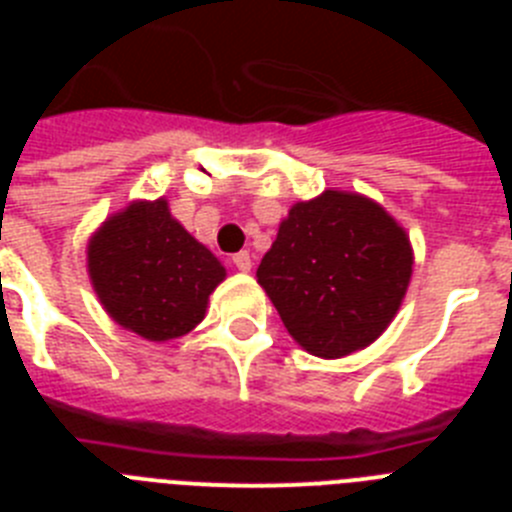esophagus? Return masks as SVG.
<instances>
[{
    "mask_svg": "<svg viewBox=\"0 0 512 512\" xmlns=\"http://www.w3.org/2000/svg\"><path fill=\"white\" fill-rule=\"evenodd\" d=\"M233 266H235V269H238V271H243V274H246V271H251V266H253L251 253H248V251L235 253V256H233Z\"/></svg>",
    "mask_w": 512,
    "mask_h": 512,
    "instance_id": "1",
    "label": "esophagus"
}]
</instances>
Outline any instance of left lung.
Masks as SVG:
<instances>
[{
    "mask_svg": "<svg viewBox=\"0 0 512 512\" xmlns=\"http://www.w3.org/2000/svg\"><path fill=\"white\" fill-rule=\"evenodd\" d=\"M413 264L410 235L379 202L325 189L289 207L256 279L307 354L341 359L390 328Z\"/></svg>",
    "mask_w": 512,
    "mask_h": 512,
    "instance_id": "left-lung-1",
    "label": "left lung"
}]
</instances>
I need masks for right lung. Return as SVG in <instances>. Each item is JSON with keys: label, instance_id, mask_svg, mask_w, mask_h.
Instances as JSON below:
<instances>
[{"label": "right lung", "instance_id": "obj_1", "mask_svg": "<svg viewBox=\"0 0 512 512\" xmlns=\"http://www.w3.org/2000/svg\"><path fill=\"white\" fill-rule=\"evenodd\" d=\"M97 300L120 328L153 343L187 336L202 323L225 266L171 215L164 197L133 200L87 243Z\"/></svg>", "mask_w": 512, "mask_h": 512}]
</instances>
